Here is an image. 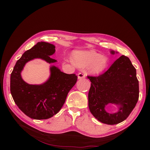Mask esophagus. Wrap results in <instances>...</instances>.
Returning a JSON list of instances; mask_svg holds the SVG:
<instances>
[{"label": "esophagus", "mask_w": 150, "mask_h": 150, "mask_svg": "<svg viewBox=\"0 0 150 150\" xmlns=\"http://www.w3.org/2000/svg\"><path fill=\"white\" fill-rule=\"evenodd\" d=\"M77 76H78L79 79H82L85 78V77H86L85 73H79Z\"/></svg>", "instance_id": "esophagus-1"}]
</instances>
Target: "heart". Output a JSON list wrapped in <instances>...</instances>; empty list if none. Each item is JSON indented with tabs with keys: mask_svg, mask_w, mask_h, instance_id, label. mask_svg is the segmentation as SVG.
<instances>
[{
	"mask_svg": "<svg viewBox=\"0 0 150 150\" xmlns=\"http://www.w3.org/2000/svg\"><path fill=\"white\" fill-rule=\"evenodd\" d=\"M73 61L79 67L88 66L89 72L97 75L104 72L109 64L107 57L93 50L75 51L73 53Z\"/></svg>",
	"mask_w": 150,
	"mask_h": 150,
	"instance_id": "heart-1",
	"label": "heart"
}]
</instances>
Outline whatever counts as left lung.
I'll return each mask as SVG.
<instances>
[{"label":"left lung","mask_w":150,"mask_h":150,"mask_svg":"<svg viewBox=\"0 0 150 150\" xmlns=\"http://www.w3.org/2000/svg\"><path fill=\"white\" fill-rule=\"evenodd\" d=\"M115 54L114 51H111ZM91 81L88 106L91 114L104 124L113 125L127 119L139 100V81L136 69L128 57L122 55L107 71L98 77L88 76ZM108 103L119 106V111L110 114L105 110Z\"/></svg>","instance_id":"left-lung-1"}]
</instances>
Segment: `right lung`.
Segmentation results:
<instances>
[{"label": "right lung", "instance_id": "add662e5", "mask_svg": "<svg viewBox=\"0 0 150 150\" xmlns=\"http://www.w3.org/2000/svg\"><path fill=\"white\" fill-rule=\"evenodd\" d=\"M55 48L53 44L37 42L17 60L11 74L12 97L19 109L31 119H47L58 113L77 81L75 74H66L55 66L50 67V77L42 84H29L22 79L21 71L30 60L41 59L50 64L56 62L50 57L55 52Z\"/></svg>", "mask_w": 150, "mask_h": 150}]
</instances>
